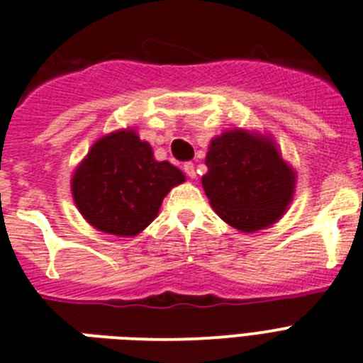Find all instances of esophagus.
<instances>
[{
    "label": "esophagus",
    "mask_w": 363,
    "mask_h": 363,
    "mask_svg": "<svg viewBox=\"0 0 363 363\" xmlns=\"http://www.w3.org/2000/svg\"><path fill=\"white\" fill-rule=\"evenodd\" d=\"M184 171H185V174L189 176V178H196V169H194V163H192V162L185 163Z\"/></svg>",
    "instance_id": "esophagus-1"
}]
</instances>
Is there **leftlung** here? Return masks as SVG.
<instances>
[{
  "label": "left lung",
  "mask_w": 363,
  "mask_h": 363,
  "mask_svg": "<svg viewBox=\"0 0 363 363\" xmlns=\"http://www.w3.org/2000/svg\"><path fill=\"white\" fill-rule=\"evenodd\" d=\"M201 185L221 220L242 233L277 223L296 187V171L281 158L274 138L230 129L213 138Z\"/></svg>",
  "instance_id": "left-lung-1"
}]
</instances>
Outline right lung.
<instances>
[{
    "instance_id": "add662e5",
    "label": "right lung",
    "mask_w": 363,
    "mask_h": 363,
    "mask_svg": "<svg viewBox=\"0 0 363 363\" xmlns=\"http://www.w3.org/2000/svg\"><path fill=\"white\" fill-rule=\"evenodd\" d=\"M185 174L154 158L134 129L101 136L70 178L74 203L94 229L130 238L158 216L163 198Z\"/></svg>"
}]
</instances>
